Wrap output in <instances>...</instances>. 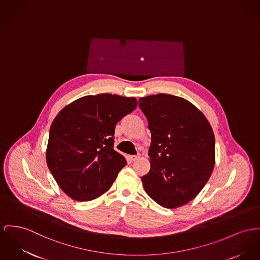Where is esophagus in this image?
<instances>
[{
	"label": "esophagus",
	"instance_id": "34e87169",
	"mask_svg": "<svg viewBox=\"0 0 260 260\" xmlns=\"http://www.w3.org/2000/svg\"><path fill=\"white\" fill-rule=\"evenodd\" d=\"M138 157L139 155H131V156H129V159H130L131 161H134V160H136Z\"/></svg>",
	"mask_w": 260,
	"mask_h": 260
}]
</instances>
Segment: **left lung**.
<instances>
[{
    "instance_id": "1",
    "label": "left lung",
    "mask_w": 260,
    "mask_h": 260,
    "mask_svg": "<svg viewBox=\"0 0 260 260\" xmlns=\"http://www.w3.org/2000/svg\"><path fill=\"white\" fill-rule=\"evenodd\" d=\"M149 122L150 172L147 194L162 207L182 206L207 183L215 165V137L204 114L188 101L167 93L139 100Z\"/></svg>"
}]
</instances>
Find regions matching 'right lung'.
<instances>
[{
    "label": "right lung",
    "instance_id": "right-lung-1",
    "mask_svg": "<svg viewBox=\"0 0 260 260\" xmlns=\"http://www.w3.org/2000/svg\"><path fill=\"white\" fill-rule=\"evenodd\" d=\"M137 107L135 98L101 93L65 106L53 120L47 166L60 188L78 201L108 190L126 159L113 149L116 123Z\"/></svg>",
    "mask_w": 260,
    "mask_h": 260
}]
</instances>
